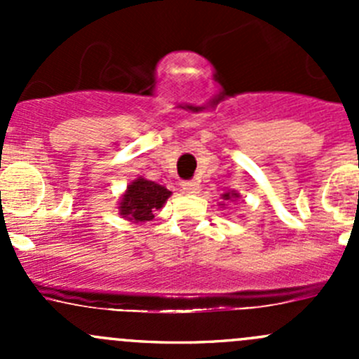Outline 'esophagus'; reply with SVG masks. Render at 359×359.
I'll list each match as a JSON object with an SVG mask.
<instances>
[{
    "label": "esophagus",
    "instance_id": "esophagus-1",
    "mask_svg": "<svg viewBox=\"0 0 359 359\" xmlns=\"http://www.w3.org/2000/svg\"><path fill=\"white\" fill-rule=\"evenodd\" d=\"M182 191L186 194H196L200 193V184L194 180H187V182H182Z\"/></svg>",
    "mask_w": 359,
    "mask_h": 359
}]
</instances>
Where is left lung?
<instances>
[{
	"mask_svg": "<svg viewBox=\"0 0 359 359\" xmlns=\"http://www.w3.org/2000/svg\"><path fill=\"white\" fill-rule=\"evenodd\" d=\"M220 198H222V201L219 203V206L220 208H224V206H227L229 205L231 201H236L238 198H240V193H238V191H226V193L224 194H220Z\"/></svg>",
	"mask_w": 359,
	"mask_h": 359,
	"instance_id": "8db88e82",
	"label": "left lung"
}]
</instances>
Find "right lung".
<instances>
[{
    "mask_svg": "<svg viewBox=\"0 0 359 359\" xmlns=\"http://www.w3.org/2000/svg\"><path fill=\"white\" fill-rule=\"evenodd\" d=\"M172 191L153 182L146 177H137L126 186V191L118 201L119 215L132 224H144L154 219V212L163 208Z\"/></svg>",
    "mask_w": 359,
    "mask_h": 359,
    "instance_id": "add662e5",
    "label": "right lung"
}]
</instances>
